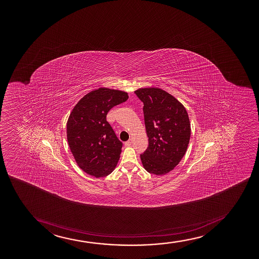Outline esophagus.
<instances>
[{
	"instance_id": "esophagus-1",
	"label": "esophagus",
	"mask_w": 259,
	"mask_h": 259,
	"mask_svg": "<svg viewBox=\"0 0 259 259\" xmlns=\"http://www.w3.org/2000/svg\"><path fill=\"white\" fill-rule=\"evenodd\" d=\"M126 146H131L132 144V139H130V140L127 141V142H125L124 143Z\"/></svg>"
}]
</instances>
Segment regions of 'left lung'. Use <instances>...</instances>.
<instances>
[{"label":"left lung","mask_w":259,"mask_h":259,"mask_svg":"<svg viewBox=\"0 0 259 259\" xmlns=\"http://www.w3.org/2000/svg\"><path fill=\"white\" fill-rule=\"evenodd\" d=\"M143 103V114L149 146L141 154L143 166L156 176L174 169L188 149L191 126L188 112L169 93L159 88L137 90Z\"/></svg>","instance_id":"obj_1"}]
</instances>
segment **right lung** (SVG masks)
Returning a JSON list of instances; mask_svg holds the SVG:
<instances>
[{
	"mask_svg": "<svg viewBox=\"0 0 259 259\" xmlns=\"http://www.w3.org/2000/svg\"><path fill=\"white\" fill-rule=\"evenodd\" d=\"M128 98L124 92L99 88L81 98L69 116L66 125L69 147L77 165L90 176L104 177L116 166L122 143L106 116L111 108Z\"/></svg>",
	"mask_w": 259,
	"mask_h": 259,
	"instance_id": "add662e5",
	"label": "right lung"
}]
</instances>
